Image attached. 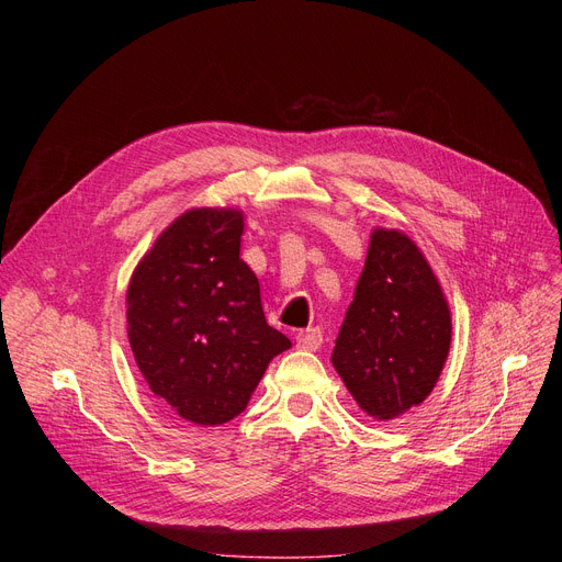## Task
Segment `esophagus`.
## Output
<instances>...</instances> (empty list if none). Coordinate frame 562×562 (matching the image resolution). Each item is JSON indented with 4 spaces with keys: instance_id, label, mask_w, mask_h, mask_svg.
Returning a JSON list of instances; mask_svg holds the SVG:
<instances>
[{
    "instance_id": "obj_1",
    "label": "esophagus",
    "mask_w": 562,
    "mask_h": 562,
    "mask_svg": "<svg viewBox=\"0 0 562 562\" xmlns=\"http://www.w3.org/2000/svg\"><path fill=\"white\" fill-rule=\"evenodd\" d=\"M323 344V335L318 328H307L296 335V346L303 350H316Z\"/></svg>"
}]
</instances>
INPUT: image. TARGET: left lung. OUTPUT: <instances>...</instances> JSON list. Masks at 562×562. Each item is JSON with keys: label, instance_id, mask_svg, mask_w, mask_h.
<instances>
[{"label": "left lung", "instance_id": "8db88e82", "mask_svg": "<svg viewBox=\"0 0 562 562\" xmlns=\"http://www.w3.org/2000/svg\"><path fill=\"white\" fill-rule=\"evenodd\" d=\"M451 310L419 246L375 227L333 350L346 390L375 422H392L435 390L451 348Z\"/></svg>", "mask_w": 562, "mask_h": 562}]
</instances>
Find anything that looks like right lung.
<instances>
[{"mask_svg":"<svg viewBox=\"0 0 562 562\" xmlns=\"http://www.w3.org/2000/svg\"><path fill=\"white\" fill-rule=\"evenodd\" d=\"M241 210L193 206L147 250L127 286V337L150 390L195 426L246 409L291 341L266 323L241 255Z\"/></svg>","mask_w":562,"mask_h":562,"instance_id":"right-lung-1","label":"right lung"}]
</instances>
